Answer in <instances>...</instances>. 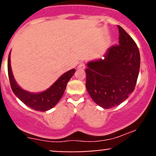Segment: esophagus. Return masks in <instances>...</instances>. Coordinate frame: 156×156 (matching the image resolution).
I'll list each match as a JSON object with an SVG mask.
<instances>
[{"mask_svg": "<svg viewBox=\"0 0 156 156\" xmlns=\"http://www.w3.org/2000/svg\"><path fill=\"white\" fill-rule=\"evenodd\" d=\"M78 69H85V64L84 63V62H81V63L79 64V65H78Z\"/></svg>", "mask_w": 156, "mask_h": 156, "instance_id": "esophagus-1", "label": "esophagus"}]
</instances>
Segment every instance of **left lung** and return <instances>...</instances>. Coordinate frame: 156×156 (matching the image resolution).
Segmentation results:
<instances>
[{
	"label": "left lung",
	"mask_w": 156,
	"mask_h": 156,
	"mask_svg": "<svg viewBox=\"0 0 156 156\" xmlns=\"http://www.w3.org/2000/svg\"><path fill=\"white\" fill-rule=\"evenodd\" d=\"M118 28L119 44L108 49L104 59L88 62L85 69L88 94L104 108L119 106L133 92L140 66L135 41L123 28Z\"/></svg>",
	"instance_id": "obj_1"
}]
</instances>
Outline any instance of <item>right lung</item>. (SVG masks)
Masks as SVG:
<instances>
[{
    "label": "right lung",
    "instance_id": "right-lung-1",
    "mask_svg": "<svg viewBox=\"0 0 156 156\" xmlns=\"http://www.w3.org/2000/svg\"><path fill=\"white\" fill-rule=\"evenodd\" d=\"M7 70L11 89L15 95L29 107L36 111L44 112L54 107L62 98L67 83L75 73V69H71L58 78L57 81L47 90L39 94H31L20 88L15 81L10 66V53L8 56Z\"/></svg>",
    "mask_w": 156,
    "mask_h": 156
}]
</instances>
